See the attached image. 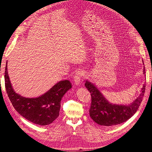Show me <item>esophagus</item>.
I'll return each mask as SVG.
<instances>
[{"label": "esophagus", "mask_w": 152, "mask_h": 152, "mask_svg": "<svg viewBox=\"0 0 152 152\" xmlns=\"http://www.w3.org/2000/svg\"><path fill=\"white\" fill-rule=\"evenodd\" d=\"M83 76H84L83 72L79 70L76 72V73L74 75V78H73V79H74V82L77 86L80 84V83L81 82L82 78L83 77Z\"/></svg>", "instance_id": "obj_1"}]
</instances>
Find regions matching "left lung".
Masks as SVG:
<instances>
[{"label":"left lung","mask_w":152,"mask_h":152,"mask_svg":"<svg viewBox=\"0 0 152 152\" xmlns=\"http://www.w3.org/2000/svg\"><path fill=\"white\" fill-rule=\"evenodd\" d=\"M143 73L145 74V68ZM85 86L91 95L90 117L99 125L109 127L126 122L137 112L144 96L146 84H144L142 86L141 94L134 102L129 105L110 103L94 85L88 81L86 82Z\"/></svg>","instance_id":"1"}]
</instances>
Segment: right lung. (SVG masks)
Here are the masks:
<instances>
[{
  "label": "right lung",
  "instance_id": "add662e5",
  "mask_svg": "<svg viewBox=\"0 0 152 152\" xmlns=\"http://www.w3.org/2000/svg\"><path fill=\"white\" fill-rule=\"evenodd\" d=\"M4 79L7 94L14 108L27 120L40 126L49 125L58 117L61 98L72 87L70 80H62L41 96L27 98L14 91L8 75L7 65Z\"/></svg>",
  "mask_w": 152,
  "mask_h": 152
}]
</instances>
